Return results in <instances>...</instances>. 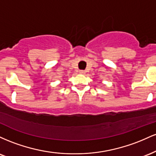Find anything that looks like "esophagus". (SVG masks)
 <instances>
[{"label": "esophagus", "instance_id": "1", "mask_svg": "<svg viewBox=\"0 0 156 156\" xmlns=\"http://www.w3.org/2000/svg\"><path fill=\"white\" fill-rule=\"evenodd\" d=\"M79 73H80V74H81V75H84L86 73V72L84 70H80Z\"/></svg>", "mask_w": 156, "mask_h": 156}]
</instances>
